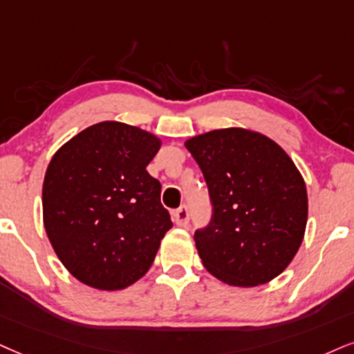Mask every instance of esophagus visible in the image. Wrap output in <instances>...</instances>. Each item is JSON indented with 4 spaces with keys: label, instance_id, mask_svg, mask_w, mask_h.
<instances>
[{
    "label": "esophagus",
    "instance_id": "esophagus-1",
    "mask_svg": "<svg viewBox=\"0 0 354 354\" xmlns=\"http://www.w3.org/2000/svg\"><path fill=\"white\" fill-rule=\"evenodd\" d=\"M172 218H174V221H176V225L185 226L187 223H189V218H190L189 208H187L185 205H182V207H178L177 210L172 212Z\"/></svg>",
    "mask_w": 354,
    "mask_h": 354
}]
</instances>
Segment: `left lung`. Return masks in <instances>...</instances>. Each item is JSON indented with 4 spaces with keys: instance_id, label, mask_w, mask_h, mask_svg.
Wrapping results in <instances>:
<instances>
[{
    "instance_id": "1",
    "label": "left lung",
    "mask_w": 354,
    "mask_h": 354,
    "mask_svg": "<svg viewBox=\"0 0 354 354\" xmlns=\"http://www.w3.org/2000/svg\"><path fill=\"white\" fill-rule=\"evenodd\" d=\"M185 147L207 182L212 220L195 231L208 272L225 283L254 287L277 277L302 244L307 189L279 144L243 128L215 129Z\"/></svg>"
}]
</instances>
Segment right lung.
<instances>
[{
	"mask_svg": "<svg viewBox=\"0 0 354 354\" xmlns=\"http://www.w3.org/2000/svg\"><path fill=\"white\" fill-rule=\"evenodd\" d=\"M160 139L118 121L93 124L52 157L42 187L44 226L68 272L100 290H120L154 263L172 228L160 182L146 167Z\"/></svg>",
	"mask_w": 354,
	"mask_h": 354,
	"instance_id": "obj_1",
	"label": "right lung"
}]
</instances>
